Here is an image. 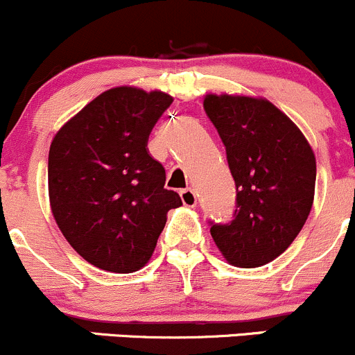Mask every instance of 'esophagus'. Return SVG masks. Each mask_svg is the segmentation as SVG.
Returning <instances> with one entry per match:
<instances>
[{"label": "esophagus", "instance_id": "1", "mask_svg": "<svg viewBox=\"0 0 355 355\" xmlns=\"http://www.w3.org/2000/svg\"><path fill=\"white\" fill-rule=\"evenodd\" d=\"M180 197H182V202L185 204L187 207H193L197 204V196L193 192V189H184L180 190Z\"/></svg>", "mask_w": 355, "mask_h": 355}]
</instances>
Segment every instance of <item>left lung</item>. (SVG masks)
I'll list each match as a JSON object with an SVG mask.
<instances>
[{
  "mask_svg": "<svg viewBox=\"0 0 355 355\" xmlns=\"http://www.w3.org/2000/svg\"><path fill=\"white\" fill-rule=\"evenodd\" d=\"M206 114L218 129L236 185L233 219L211 225L230 263L260 267L294 241L313 206L315 155L301 130L267 100L207 95Z\"/></svg>",
  "mask_w": 355,
  "mask_h": 355,
  "instance_id": "1",
  "label": "left lung"
}]
</instances>
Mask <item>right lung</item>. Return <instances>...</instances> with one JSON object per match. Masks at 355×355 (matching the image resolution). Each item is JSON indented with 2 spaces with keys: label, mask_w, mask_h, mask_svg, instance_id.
Instances as JSON below:
<instances>
[{
  "label": "right lung",
  "mask_w": 355,
  "mask_h": 355,
  "mask_svg": "<svg viewBox=\"0 0 355 355\" xmlns=\"http://www.w3.org/2000/svg\"><path fill=\"white\" fill-rule=\"evenodd\" d=\"M170 105L166 93L112 88L52 141V214L92 266L117 274L139 270L155 252L166 212L182 206L180 196L165 189V168L146 149L151 129Z\"/></svg>",
  "instance_id": "right-lung-1"
}]
</instances>
